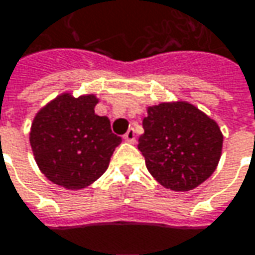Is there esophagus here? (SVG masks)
<instances>
[{
  "label": "esophagus",
  "mask_w": 255,
  "mask_h": 255,
  "mask_svg": "<svg viewBox=\"0 0 255 255\" xmlns=\"http://www.w3.org/2000/svg\"><path fill=\"white\" fill-rule=\"evenodd\" d=\"M124 140L128 143H135V131L134 128H129L127 132L124 134Z\"/></svg>",
  "instance_id": "1"
}]
</instances>
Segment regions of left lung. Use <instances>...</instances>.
Masks as SVG:
<instances>
[{"mask_svg":"<svg viewBox=\"0 0 255 255\" xmlns=\"http://www.w3.org/2000/svg\"><path fill=\"white\" fill-rule=\"evenodd\" d=\"M138 150L151 176L172 191H190L215 172L223 134L215 120L185 101L147 106Z\"/></svg>","mask_w":255,"mask_h":255,"instance_id":"obj_1","label":"left lung"}]
</instances>
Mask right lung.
Listing matches in <instances>:
<instances>
[{
  "mask_svg": "<svg viewBox=\"0 0 255 255\" xmlns=\"http://www.w3.org/2000/svg\"><path fill=\"white\" fill-rule=\"evenodd\" d=\"M95 95L74 98L61 93L37 111L30 127V146L40 172L67 190H81L109 166L123 141L111 131L108 117L95 114Z\"/></svg>",
  "mask_w": 255,
  "mask_h": 255,
  "instance_id": "1",
  "label": "right lung"
}]
</instances>
